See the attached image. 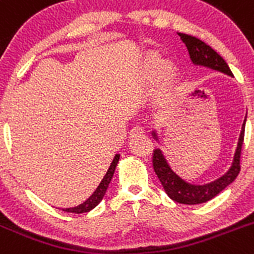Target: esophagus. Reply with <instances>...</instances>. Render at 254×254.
I'll return each mask as SVG.
<instances>
[{
    "label": "esophagus",
    "mask_w": 254,
    "mask_h": 254,
    "mask_svg": "<svg viewBox=\"0 0 254 254\" xmlns=\"http://www.w3.org/2000/svg\"><path fill=\"white\" fill-rule=\"evenodd\" d=\"M143 132H145V127H142V126H139V125H136L133 128L131 129L129 134H131V137H136V136H138V134H142Z\"/></svg>",
    "instance_id": "obj_1"
}]
</instances>
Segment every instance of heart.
I'll return each instance as SVG.
<instances>
[{"instance_id":"b5f03b06","label":"heart","mask_w":254,"mask_h":254,"mask_svg":"<svg viewBox=\"0 0 254 254\" xmlns=\"http://www.w3.org/2000/svg\"><path fill=\"white\" fill-rule=\"evenodd\" d=\"M159 76H161L162 85L167 87L174 78V68L170 64H164L159 55H152L147 63V78L155 80Z\"/></svg>"}]
</instances>
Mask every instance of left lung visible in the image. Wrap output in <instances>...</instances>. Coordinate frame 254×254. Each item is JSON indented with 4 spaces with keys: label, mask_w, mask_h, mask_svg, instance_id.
Wrapping results in <instances>:
<instances>
[{
    "label": "left lung",
    "mask_w": 254,
    "mask_h": 254,
    "mask_svg": "<svg viewBox=\"0 0 254 254\" xmlns=\"http://www.w3.org/2000/svg\"><path fill=\"white\" fill-rule=\"evenodd\" d=\"M179 36L181 37V40L184 41V44L189 50L190 59L195 65H203L206 68L222 71L228 75H233L225 60L214 49L206 45L204 41H201L197 37L191 36V35L183 34V32H180ZM244 128H246V120L242 126L238 145H237L236 153H234L233 164H232L230 169L222 178L209 184H204V185H194V184L186 183L185 180H183L169 166L165 156L162 155V151L160 148H155L152 153L153 170H155L157 178L161 181L166 194L176 203L194 205V204L209 201L214 196H217L220 191H223L228 185H230L236 180L239 171H241V152L244 141ZM152 136L157 139V134L155 131L152 132Z\"/></svg>",
    "instance_id": "left-lung-1"
}]
</instances>
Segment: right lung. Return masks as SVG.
Masks as SVG:
<instances>
[{"label": "right lung", "instance_id": "right-lung-1", "mask_svg": "<svg viewBox=\"0 0 254 254\" xmlns=\"http://www.w3.org/2000/svg\"><path fill=\"white\" fill-rule=\"evenodd\" d=\"M118 161H120V155L117 153V155L115 156L113 161H112V164H111V166H109L107 174L104 175V178L102 179V181H101V184L98 185V188H97V189H95V191L93 192V194L90 195L87 200H85L84 203L80 204V205H78V206H74V208L63 209V211H66V213H75V214L88 213V211H90L92 209H94L95 206L98 205V204L102 201V199H103L107 189H108V185H109V183H111L112 178H113V174H115V170H116V166H117Z\"/></svg>", "mask_w": 254, "mask_h": 254}]
</instances>
